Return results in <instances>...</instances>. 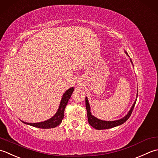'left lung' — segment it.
Instances as JSON below:
<instances>
[{
	"mask_svg": "<svg viewBox=\"0 0 158 158\" xmlns=\"http://www.w3.org/2000/svg\"><path fill=\"white\" fill-rule=\"evenodd\" d=\"M125 52L129 56L127 52ZM130 61H131V63H132V61H131V59H130ZM85 102H86V111H87V117H88L89 123L91 125L93 128L96 129V130H106V129H110L112 127H114L118 126V125H120L121 124L124 123L129 118H130L131 113H132L134 106H135V104H136V99L134 102V104H133L132 106H131L130 110L129 111L128 113L125 115L123 118H121V119H118L117 121H102V120L99 119V118H96L95 117H94V116H93L91 114V108H90L89 100L86 97L85 98Z\"/></svg>",
	"mask_w": 158,
	"mask_h": 158,
	"instance_id": "8db88e82",
	"label": "left lung"
}]
</instances>
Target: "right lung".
I'll list each match as a JSON object with an SVG mask.
<instances>
[{"mask_svg":"<svg viewBox=\"0 0 158 158\" xmlns=\"http://www.w3.org/2000/svg\"><path fill=\"white\" fill-rule=\"evenodd\" d=\"M73 91V87H71L68 90L64 93L62 99H61V101L60 103L59 109H58L57 112L56 114H54L52 118H50V119L47 121H45L43 122H40V123H26L24 121H22L24 123L31 125V126H33L35 127L38 128H41V129H49V128H54L58 125H60L61 122H62L63 118L64 117V111H65V109L66 106L67 104V102H68L69 98L72 96V93Z\"/></svg>","mask_w":158,"mask_h":158,"instance_id":"1","label":"right lung"}]
</instances>
